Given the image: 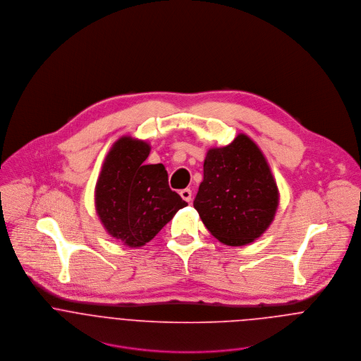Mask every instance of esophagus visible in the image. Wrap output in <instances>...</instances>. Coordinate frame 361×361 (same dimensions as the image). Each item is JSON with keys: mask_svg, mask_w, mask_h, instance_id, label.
<instances>
[{"mask_svg": "<svg viewBox=\"0 0 361 361\" xmlns=\"http://www.w3.org/2000/svg\"><path fill=\"white\" fill-rule=\"evenodd\" d=\"M180 197H182L185 202L190 203V202H192V190H190V189H183V190H180Z\"/></svg>", "mask_w": 361, "mask_h": 361, "instance_id": "esophagus-1", "label": "esophagus"}]
</instances>
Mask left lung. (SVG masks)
I'll return each instance as SVG.
<instances>
[{"instance_id": "8db88e82", "label": "left lung", "mask_w": 361, "mask_h": 361, "mask_svg": "<svg viewBox=\"0 0 361 361\" xmlns=\"http://www.w3.org/2000/svg\"><path fill=\"white\" fill-rule=\"evenodd\" d=\"M279 192L257 145L240 133L225 147L207 152L204 178L193 206L214 238L245 246L274 221Z\"/></svg>"}]
</instances>
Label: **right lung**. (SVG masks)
Listing matches in <instances>:
<instances>
[{
	"label": "right lung",
	"mask_w": 361,
	"mask_h": 361,
	"mask_svg": "<svg viewBox=\"0 0 361 361\" xmlns=\"http://www.w3.org/2000/svg\"><path fill=\"white\" fill-rule=\"evenodd\" d=\"M150 145L130 136L114 143L96 185V211L105 231L129 247H142L188 206L169 189L162 164H149Z\"/></svg>",
	"instance_id": "add662e5"
}]
</instances>
